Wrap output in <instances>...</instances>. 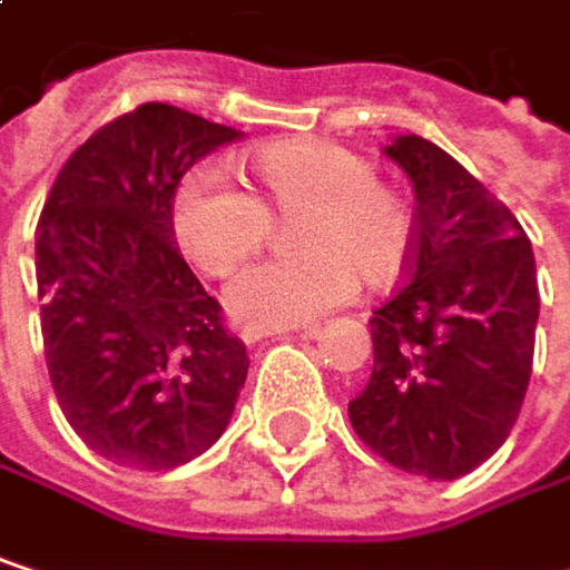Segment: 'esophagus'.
I'll return each mask as SVG.
<instances>
[{
    "label": "esophagus",
    "mask_w": 570,
    "mask_h": 570,
    "mask_svg": "<svg viewBox=\"0 0 570 570\" xmlns=\"http://www.w3.org/2000/svg\"><path fill=\"white\" fill-rule=\"evenodd\" d=\"M289 330H303V333H316V326H286V323H247L244 330H240V336L247 340V343H257V340H264V336H274V333H289Z\"/></svg>",
    "instance_id": "34e87169"
}]
</instances>
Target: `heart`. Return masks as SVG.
I'll return each instance as SVG.
<instances>
[{
  "mask_svg": "<svg viewBox=\"0 0 570 570\" xmlns=\"http://www.w3.org/2000/svg\"><path fill=\"white\" fill-rule=\"evenodd\" d=\"M264 197L237 187L220 168H194L174 194V237L207 274L227 277L271 237L277 214H299L303 254L247 267L227 303L254 323H296L346 303L360 277L390 284L415 244L405 194L376 180L370 158L333 141H277L254 155Z\"/></svg>",
  "mask_w": 570,
  "mask_h": 570,
  "instance_id": "b5f03b06",
  "label": "heart"
}]
</instances>
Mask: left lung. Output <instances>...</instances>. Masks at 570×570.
Listing matches in <instances>:
<instances>
[{
  "mask_svg": "<svg viewBox=\"0 0 570 570\" xmlns=\"http://www.w3.org/2000/svg\"><path fill=\"white\" fill-rule=\"evenodd\" d=\"M415 190L405 284L373 313V376L356 435L402 472L459 479L512 432L531 380L538 274L514 214L452 155L399 135Z\"/></svg>",
  "mask_w": 570,
  "mask_h": 570,
  "instance_id": "1",
  "label": "left lung"
}]
</instances>
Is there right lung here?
<instances>
[{"label": "right lung", "mask_w": 570, "mask_h": 570, "mask_svg": "<svg viewBox=\"0 0 570 570\" xmlns=\"http://www.w3.org/2000/svg\"><path fill=\"white\" fill-rule=\"evenodd\" d=\"M240 138L165 101L101 125L61 165L36 227L42 343L75 435L168 472L227 429L247 346L174 244L180 177Z\"/></svg>", "instance_id": "1"}]
</instances>
